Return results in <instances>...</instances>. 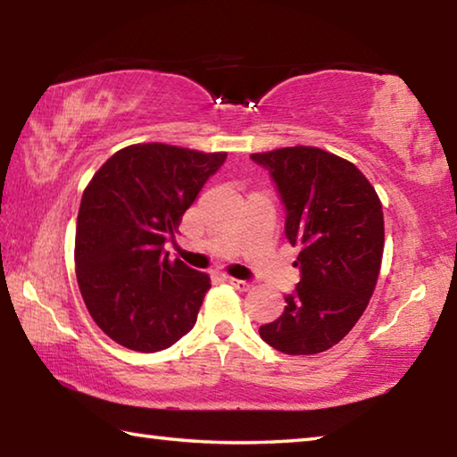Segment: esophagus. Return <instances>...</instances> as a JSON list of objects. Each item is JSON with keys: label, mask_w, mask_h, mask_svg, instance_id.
<instances>
[{"label": "esophagus", "mask_w": 457, "mask_h": 457, "mask_svg": "<svg viewBox=\"0 0 457 457\" xmlns=\"http://www.w3.org/2000/svg\"><path fill=\"white\" fill-rule=\"evenodd\" d=\"M226 282H228L229 286H234V288H236V290H239V292H245L247 288H250V282L239 280V278H231V276H228V278H226Z\"/></svg>", "instance_id": "34e87169"}]
</instances>
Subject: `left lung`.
I'll use <instances>...</instances> for the list:
<instances>
[{
	"instance_id": "left-lung-1",
	"label": "left lung",
	"mask_w": 457,
	"mask_h": 457,
	"mask_svg": "<svg viewBox=\"0 0 457 457\" xmlns=\"http://www.w3.org/2000/svg\"><path fill=\"white\" fill-rule=\"evenodd\" d=\"M272 177L298 247L296 290L260 337L284 354H316L349 335L373 296L385 228L373 185L357 167L316 146L250 154Z\"/></svg>"
}]
</instances>
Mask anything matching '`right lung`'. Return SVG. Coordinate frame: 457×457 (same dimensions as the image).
I'll return each mask as SVG.
<instances>
[{"mask_svg":"<svg viewBox=\"0 0 457 457\" xmlns=\"http://www.w3.org/2000/svg\"><path fill=\"white\" fill-rule=\"evenodd\" d=\"M226 153L130 145L98 169L76 221V278L92 319L138 353L169 349L193 328L210 276L169 260L183 213Z\"/></svg>","mask_w":457,"mask_h":457,"instance_id":"1","label":"right lung"}]
</instances>
